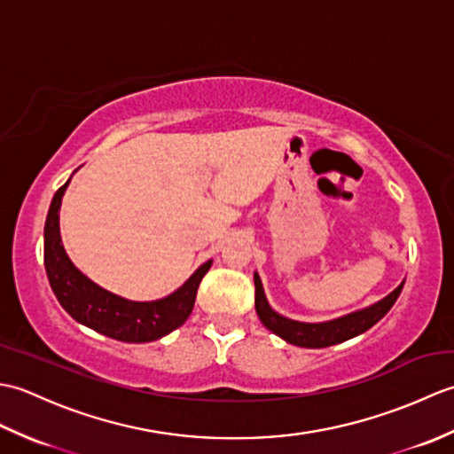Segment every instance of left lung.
Returning <instances> with one entry per match:
<instances>
[{"label":"left lung","instance_id":"8db88e82","mask_svg":"<svg viewBox=\"0 0 454 454\" xmlns=\"http://www.w3.org/2000/svg\"><path fill=\"white\" fill-rule=\"evenodd\" d=\"M254 281H255V310L262 324L267 327V330H271L275 335L283 337L285 341L298 347H310V349H322V347L341 343L366 330H371L376 322L382 320V317L388 314V310L394 306V302L398 301V296L403 288V283H402L398 288H394L388 296H384L382 301L374 302L369 308H363V310L335 317V320H330V322L306 324V322L291 320V317H285L278 312H275L267 302L262 278H259L257 273L254 275Z\"/></svg>","mask_w":454,"mask_h":454}]
</instances>
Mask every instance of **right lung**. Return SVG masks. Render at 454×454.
<instances>
[{
	"instance_id": "1",
	"label": "right lung",
	"mask_w": 454,
	"mask_h": 454,
	"mask_svg": "<svg viewBox=\"0 0 454 454\" xmlns=\"http://www.w3.org/2000/svg\"><path fill=\"white\" fill-rule=\"evenodd\" d=\"M67 185H70V179L56 191L44 224L46 275L64 310L75 322L113 337V340L127 343L156 341L185 324L192 306H195L197 288L212 262L202 263L176 293L160 298V301L134 302L105 291L70 262L62 246L58 212H60L62 197Z\"/></svg>"
}]
</instances>
